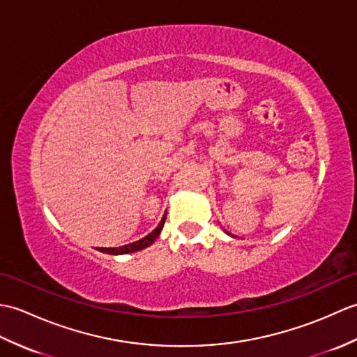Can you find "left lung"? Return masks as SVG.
<instances>
[{
  "label": "left lung",
  "mask_w": 357,
  "mask_h": 357,
  "mask_svg": "<svg viewBox=\"0 0 357 357\" xmlns=\"http://www.w3.org/2000/svg\"><path fill=\"white\" fill-rule=\"evenodd\" d=\"M224 231H225L227 234H230V233H229V231H227V230H224ZM230 236H231V238H234V234H230Z\"/></svg>",
  "instance_id": "left-lung-1"
}]
</instances>
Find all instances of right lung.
Listing matches in <instances>:
<instances>
[{
	"mask_svg": "<svg viewBox=\"0 0 357 357\" xmlns=\"http://www.w3.org/2000/svg\"><path fill=\"white\" fill-rule=\"evenodd\" d=\"M164 222H165V215L162 216L161 222L158 224V227H156V229H155L153 231L149 233L147 236H144V238H142V239H139V241L132 242V244L121 245V247H109V248H107V247H100V248H96V250H100V252H102V253L115 255V256H118V255H128V253L139 252V250H142V248H147L149 245L153 244V242L158 239L159 234H161V230H162V227H164Z\"/></svg>",
	"mask_w": 357,
	"mask_h": 357,
	"instance_id": "1",
	"label": "right lung"
}]
</instances>
